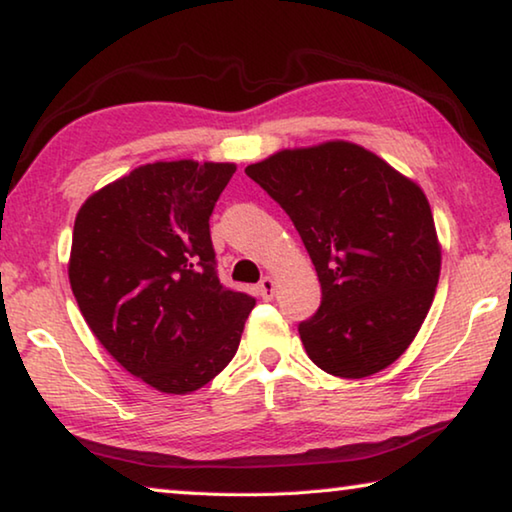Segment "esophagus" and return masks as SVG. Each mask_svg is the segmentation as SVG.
Masks as SVG:
<instances>
[{
    "label": "esophagus",
    "mask_w": 512,
    "mask_h": 512,
    "mask_svg": "<svg viewBox=\"0 0 512 512\" xmlns=\"http://www.w3.org/2000/svg\"><path fill=\"white\" fill-rule=\"evenodd\" d=\"M259 296H262L264 300H271L275 296V280L273 277H264L262 282H259Z\"/></svg>",
    "instance_id": "34e87169"
}]
</instances>
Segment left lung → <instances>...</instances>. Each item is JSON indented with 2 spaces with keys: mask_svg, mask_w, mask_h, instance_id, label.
I'll use <instances>...</instances> for the list:
<instances>
[{
  "mask_svg": "<svg viewBox=\"0 0 512 512\" xmlns=\"http://www.w3.org/2000/svg\"><path fill=\"white\" fill-rule=\"evenodd\" d=\"M253 178L289 214L323 300L298 325L309 359L343 379L391 366L427 318L440 244L422 189L359 144L284 149Z\"/></svg>",
  "mask_w": 512,
  "mask_h": 512,
  "instance_id": "1",
  "label": "left lung"
}]
</instances>
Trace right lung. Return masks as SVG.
Returning <instances> with one entry per match:
<instances>
[{
  "label": "right lung",
  "instance_id": "1",
  "mask_svg": "<svg viewBox=\"0 0 512 512\" xmlns=\"http://www.w3.org/2000/svg\"><path fill=\"white\" fill-rule=\"evenodd\" d=\"M230 162H153L99 189L74 221L69 284L92 334L160 393L228 366L255 307L216 275L210 216Z\"/></svg>",
  "mask_w": 512,
  "mask_h": 512
}]
</instances>
